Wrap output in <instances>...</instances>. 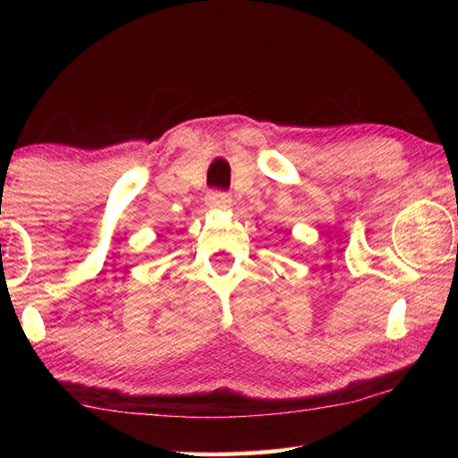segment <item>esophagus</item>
Returning <instances> with one entry per match:
<instances>
[{"label": "esophagus", "mask_w": 458, "mask_h": 458, "mask_svg": "<svg viewBox=\"0 0 458 458\" xmlns=\"http://www.w3.org/2000/svg\"><path fill=\"white\" fill-rule=\"evenodd\" d=\"M230 193L226 191H210V196H208V206L212 208V210H226L230 208Z\"/></svg>", "instance_id": "obj_1"}]
</instances>
